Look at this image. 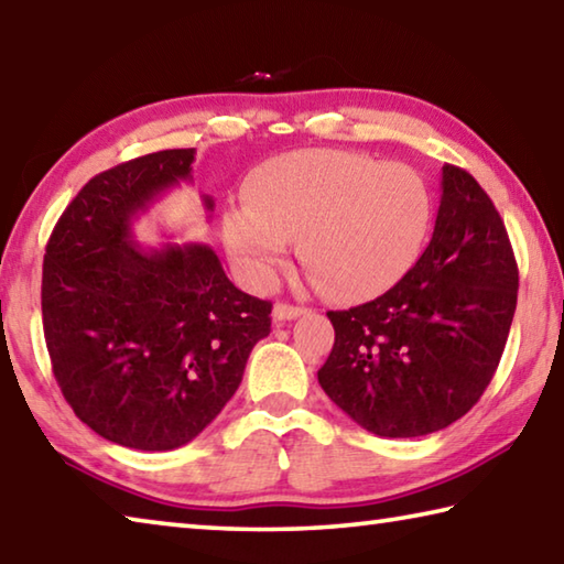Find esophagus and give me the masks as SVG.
I'll return each mask as SVG.
<instances>
[{"mask_svg": "<svg viewBox=\"0 0 564 564\" xmlns=\"http://www.w3.org/2000/svg\"><path fill=\"white\" fill-rule=\"evenodd\" d=\"M307 312L304 307H297V304H288V302H276L274 304V322H290V319H297L302 314Z\"/></svg>", "mask_w": 564, "mask_h": 564, "instance_id": "34e87169", "label": "esophagus"}]
</instances>
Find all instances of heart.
I'll list each match as a JSON object with an SVG mask.
<instances>
[{"label":"heart","instance_id":"heart-1","mask_svg":"<svg viewBox=\"0 0 564 564\" xmlns=\"http://www.w3.org/2000/svg\"><path fill=\"white\" fill-rule=\"evenodd\" d=\"M433 197L419 171L371 155L307 148L262 163L223 235L252 284H267L297 237L302 262L332 297L367 300L393 288L426 245Z\"/></svg>","mask_w":564,"mask_h":564}]
</instances>
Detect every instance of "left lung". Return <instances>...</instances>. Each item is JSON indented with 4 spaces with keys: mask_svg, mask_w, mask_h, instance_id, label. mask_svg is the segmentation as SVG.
Returning a JSON list of instances; mask_svg holds the SVG:
<instances>
[{
    "mask_svg": "<svg viewBox=\"0 0 564 564\" xmlns=\"http://www.w3.org/2000/svg\"><path fill=\"white\" fill-rule=\"evenodd\" d=\"M436 227L419 262L381 297L327 312V397L383 438H416L476 406L506 349L518 262L476 177L443 165Z\"/></svg>",
    "mask_w": 564,
    "mask_h": 564,
    "instance_id": "obj_1",
    "label": "left lung"
}]
</instances>
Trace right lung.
<instances>
[{
  "mask_svg": "<svg viewBox=\"0 0 564 564\" xmlns=\"http://www.w3.org/2000/svg\"><path fill=\"white\" fill-rule=\"evenodd\" d=\"M193 158L173 148L94 175L46 245L42 322L56 383L88 429L126 448L193 441L270 334L272 302L237 290L210 247L131 240L133 217L191 181Z\"/></svg>",
  "mask_w": 564,
  "mask_h": 564,
  "instance_id": "obj_1",
  "label": "right lung"
}]
</instances>
